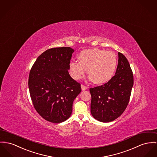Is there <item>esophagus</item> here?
Segmentation results:
<instances>
[{"label":"esophagus","instance_id":"1","mask_svg":"<svg viewBox=\"0 0 157 157\" xmlns=\"http://www.w3.org/2000/svg\"><path fill=\"white\" fill-rule=\"evenodd\" d=\"M81 89H82V90H85L86 89H87V87L86 86H85L84 85H81Z\"/></svg>","mask_w":157,"mask_h":157}]
</instances>
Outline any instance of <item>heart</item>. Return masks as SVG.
I'll return each mask as SVG.
<instances>
[{
	"mask_svg": "<svg viewBox=\"0 0 157 157\" xmlns=\"http://www.w3.org/2000/svg\"><path fill=\"white\" fill-rule=\"evenodd\" d=\"M79 61H72L69 70L73 78L81 79L87 69V75L91 81L97 85L103 84L113 77L117 66L116 54L112 51L98 48L82 51L79 56Z\"/></svg>",
	"mask_w": 157,
	"mask_h": 157,
	"instance_id": "1",
	"label": "heart"
}]
</instances>
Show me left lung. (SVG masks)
<instances>
[{"label":"left lung","instance_id":"1","mask_svg":"<svg viewBox=\"0 0 157 157\" xmlns=\"http://www.w3.org/2000/svg\"><path fill=\"white\" fill-rule=\"evenodd\" d=\"M133 82V72L128 61L118 52L115 76L107 83L90 88L93 117L103 122L113 121L120 117L128 104Z\"/></svg>","mask_w":157,"mask_h":157}]
</instances>
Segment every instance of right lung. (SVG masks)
Segmentation results:
<instances>
[{
	"mask_svg": "<svg viewBox=\"0 0 157 157\" xmlns=\"http://www.w3.org/2000/svg\"><path fill=\"white\" fill-rule=\"evenodd\" d=\"M71 47L49 49L36 59L29 73V88L37 112L45 120L60 123L72 112L73 102L81 84L70 76Z\"/></svg>",
	"mask_w": 157,
	"mask_h": 157,
	"instance_id": "1",
	"label": "right lung"
}]
</instances>
